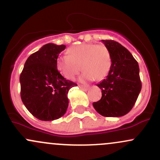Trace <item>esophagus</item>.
<instances>
[{"mask_svg":"<svg viewBox=\"0 0 160 160\" xmlns=\"http://www.w3.org/2000/svg\"><path fill=\"white\" fill-rule=\"evenodd\" d=\"M79 87H80V89H82V90H88L89 88H90V87H89L88 86L80 85V86H79Z\"/></svg>","mask_w":160,"mask_h":160,"instance_id":"obj_1","label":"esophagus"}]
</instances>
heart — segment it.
<instances>
[{
    "label": "heart",
    "mask_w": 160,
    "mask_h": 160,
    "mask_svg": "<svg viewBox=\"0 0 160 160\" xmlns=\"http://www.w3.org/2000/svg\"><path fill=\"white\" fill-rule=\"evenodd\" d=\"M67 52L57 59V67L69 80L78 74L80 65L83 70L80 77L82 81L101 80L108 74L112 59L110 50L104 44L80 43L70 48Z\"/></svg>",
    "instance_id": "b5f03b06"
}]
</instances>
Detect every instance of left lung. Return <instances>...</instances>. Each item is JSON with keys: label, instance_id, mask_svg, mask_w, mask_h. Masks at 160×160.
<instances>
[{"label": "left lung", "instance_id": "left-lung-1", "mask_svg": "<svg viewBox=\"0 0 160 160\" xmlns=\"http://www.w3.org/2000/svg\"><path fill=\"white\" fill-rule=\"evenodd\" d=\"M112 59L107 78L97 84L102 97L94 102L96 110L106 117H120L132 110L142 88L137 60L126 48L112 40H102Z\"/></svg>", "mask_w": 160, "mask_h": 160}]
</instances>
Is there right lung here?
I'll return each instance as SVG.
<instances>
[{"label":"right lung","instance_id":"right-lung-1","mask_svg":"<svg viewBox=\"0 0 160 160\" xmlns=\"http://www.w3.org/2000/svg\"><path fill=\"white\" fill-rule=\"evenodd\" d=\"M66 48L48 43L32 53L20 76L21 97L28 111L38 120H58L68 107L67 93L77 83L66 80L57 67V59Z\"/></svg>","mask_w":160,"mask_h":160}]
</instances>
